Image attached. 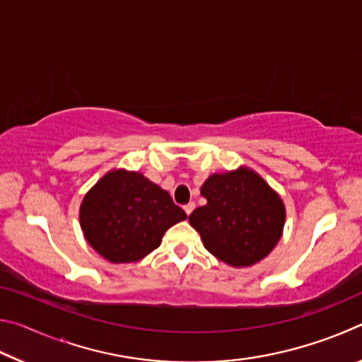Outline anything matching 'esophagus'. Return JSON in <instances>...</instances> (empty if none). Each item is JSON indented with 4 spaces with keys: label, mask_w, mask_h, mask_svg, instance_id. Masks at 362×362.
<instances>
[{
    "label": "esophagus",
    "mask_w": 362,
    "mask_h": 362,
    "mask_svg": "<svg viewBox=\"0 0 362 362\" xmlns=\"http://www.w3.org/2000/svg\"><path fill=\"white\" fill-rule=\"evenodd\" d=\"M194 207H196V204H194V203H188V204L183 206V209H185L187 216H189V214H192V212L194 211Z\"/></svg>",
    "instance_id": "1"
}]
</instances>
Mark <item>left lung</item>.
<instances>
[{"label": "left lung", "mask_w": 362, "mask_h": 362, "mask_svg": "<svg viewBox=\"0 0 362 362\" xmlns=\"http://www.w3.org/2000/svg\"><path fill=\"white\" fill-rule=\"evenodd\" d=\"M201 194L207 204L194 209L188 220L217 259L247 267L276 246L284 226V204L252 170L211 175Z\"/></svg>", "instance_id": "8db88e82"}]
</instances>
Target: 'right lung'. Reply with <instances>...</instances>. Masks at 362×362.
<instances>
[{"label": "right lung", "instance_id": "add662e5", "mask_svg": "<svg viewBox=\"0 0 362 362\" xmlns=\"http://www.w3.org/2000/svg\"><path fill=\"white\" fill-rule=\"evenodd\" d=\"M187 214L139 173L113 170L84 196L79 222L88 243L113 263L137 262Z\"/></svg>", "mask_w": 362, "mask_h": 362}]
</instances>
